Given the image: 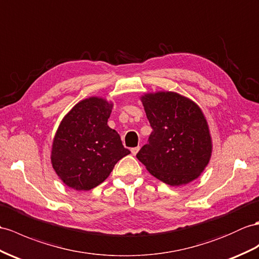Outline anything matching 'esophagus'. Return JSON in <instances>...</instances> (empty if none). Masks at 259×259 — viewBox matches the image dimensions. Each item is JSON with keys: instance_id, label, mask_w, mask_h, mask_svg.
<instances>
[{"instance_id": "obj_1", "label": "esophagus", "mask_w": 259, "mask_h": 259, "mask_svg": "<svg viewBox=\"0 0 259 259\" xmlns=\"http://www.w3.org/2000/svg\"><path fill=\"white\" fill-rule=\"evenodd\" d=\"M138 150H140V147H134V148L131 149V153H132V155L135 156L138 153Z\"/></svg>"}]
</instances>
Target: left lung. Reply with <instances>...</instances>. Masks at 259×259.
I'll list each match as a JSON object with an SVG mask.
<instances>
[{
  "mask_svg": "<svg viewBox=\"0 0 259 259\" xmlns=\"http://www.w3.org/2000/svg\"><path fill=\"white\" fill-rule=\"evenodd\" d=\"M153 132L136 155L155 178L171 187L190 184L209 165L212 137L200 106L174 91L141 96Z\"/></svg>",
  "mask_w": 259,
  "mask_h": 259,
  "instance_id": "obj_1",
  "label": "left lung"
}]
</instances>
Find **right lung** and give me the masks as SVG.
I'll list each match as a JSON object with an SVG mask.
<instances>
[{"mask_svg":"<svg viewBox=\"0 0 259 259\" xmlns=\"http://www.w3.org/2000/svg\"><path fill=\"white\" fill-rule=\"evenodd\" d=\"M113 102L90 97L61 119L53 140L50 161L59 179L77 191H89L109 177L115 163L131 154L108 125Z\"/></svg>","mask_w":259,"mask_h":259,"instance_id":"1","label":"right lung"}]
</instances>
